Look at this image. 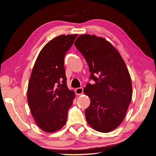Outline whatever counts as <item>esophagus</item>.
<instances>
[{
  "label": "esophagus",
  "mask_w": 156,
  "mask_h": 156,
  "mask_svg": "<svg viewBox=\"0 0 156 156\" xmlns=\"http://www.w3.org/2000/svg\"><path fill=\"white\" fill-rule=\"evenodd\" d=\"M75 93H76L77 95L80 96L83 93V88H77L75 89Z\"/></svg>",
  "instance_id": "34e87169"
}]
</instances>
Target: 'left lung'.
Here are the masks:
<instances>
[{"label":"left lung","mask_w":156,"mask_h":156,"mask_svg":"<svg viewBox=\"0 0 156 156\" xmlns=\"http://www.w3.org/2000/svg\"><path fill=\"white\" fill-rule=\"evenodd\" d=\"M74 44L85 58L90 79L95 81L83 90L90 100L85 111L88 124L102 133L113 131L123 121L132 98L131 79L124 60L104 37L82 34Z\"/></svg>","instance_id":"obj_1"}]
</instances>
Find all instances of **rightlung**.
<instances>
[{"mask_svg": "<svg viewBox=\"0 0 156 156\" xmlns=\"http://www.w3.org/2000/svg\"><path fill=\"white\" fill-rule=\"evenodd\" d=\"M77 34L60 35L50 40L37 56L27 89V101L41 129L53 133L66 123L75 98L67 86L64 56Z\"/></svg>", "mask_w": 156, "mask_h": 156, "instance_id": "add662e5", "label": "right lung"}]
</instances>
